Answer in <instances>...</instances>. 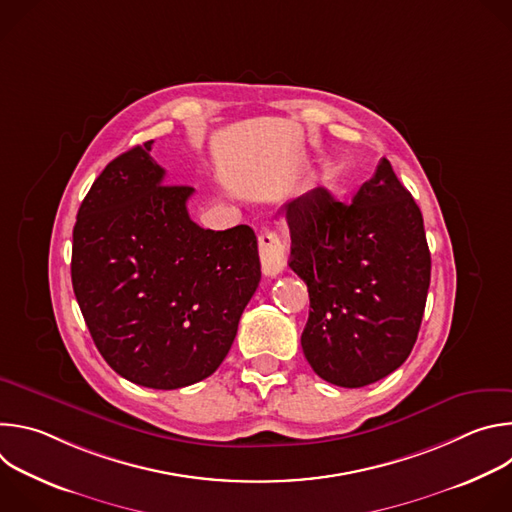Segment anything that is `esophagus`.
Here are the masks:
<instances>
[{
  "mask_svg": "<svg viewBox=\"0 0 512 512\" xmlns=\"http://www.w3.org/2000/svg\"><path fill=\"white\" fill-rule=\"evenodd\" d=\"M259 259L265 275L275 277L285 267V245L275 231H265L259 235Z\"/></svg>",
  "mask_w": 512,
  "mask_h": 512,
  "instance_id": "1",
  "label": "esophagus"
}]
</instances>
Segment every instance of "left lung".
<instances>
[{
  "label": "left lung",
  "instance_id": "obj_1",
  "mask_svg": "<svg viewBox=\"0 0 512 512\" xmlns=\"http://www.w3.org/2000/svg\"><path fill=\"white\" fill-rule=\"evenodd\" d=\"M289 267L308 285L302 348L324 381L358 389L407 360L421 326L431 255L423 216L383 158L350 204L318 188L279 210Z\"/></svg>",
  "mask_w": 512,
  "mask_h": 512
}]
</instances>
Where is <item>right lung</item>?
Returning a JSON list of instances; mask_svg holds the SVG:
<instances>
[{"label": "right lung", "instance_id": "right-lung-1", "mask_svg": "<svg viewBox=\"0 0 512 512\" xmlns=\"http://www.w3.org/2000/svg\"><path fill=\"white\" fill-rule=\"evenodd\" d=\"M152 143L99 174L72 231V289L95 346L123 379L180 389L229 354L261 279L251 227H198L194 188L164 184Z\"/></svg>", "mask_w": 512, "mask_h": 512}]
</instances>
